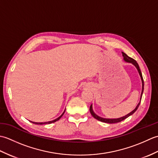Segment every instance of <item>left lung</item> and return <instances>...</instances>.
Segmentation results:
<instances>
[{"label":"left lung","instance_id":"1","mask_svg":"<svg viewBox=\"0 0 158 158\" xmlns=\"http://www.w3.org/2000/svg\"><path fill=\"white\" fill-rule=\"evenodd\" d=\"M122 56H123V57L124 61L126 62L132 63L133 65L135 66V67L137 69V70H138L139 73V75H140V78H141V81H142V92H141V95H140V102H139L138 105H137V106H136V108H135V109H134L132 112H130V113L127 114V115H125V116L122 117H119V118H117V119H106V118H102V117H100L98 116L94 112V110H93V109H92V105H91V106H90V107H89V111H90V113L92 114V115L94 117L95 119H98V121H100V122H105V123H118V122H122V121H123V120H124L125 119H126L127 117H128L129 116L132 115V114L136 111V110H137V109L139 108V105H140V101H141L142 95H143V90H144V81H143V76H142L141 71H140V68H139V66L138 63L136 62V61L135 60H134L133 58H130V57L127 56L125 53L122 52Z\"/></svg>","mask_w":158,"mask_h":158}]
</instances>
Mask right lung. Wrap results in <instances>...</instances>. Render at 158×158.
<instances>
[{
  "label": "right lung",
  "mask_w": 158,
  "mask_h": 158,
  "mask_svg": "<svg viewBox=\"0 0 158 158\" xmlns=\"http://www.w3.org/2000/svg\"><path fill=\"white\" fill-rule=\"evenodd\" d=\"M64 112H65V110H64V111L63 112V113L62 114V115H60L59 117H58V118L56 119H54V120L50 121V122H41V123H38V122H32V123H35V124H39V125H42V124H49V123H54V122H57V121H58V120H59L60 118H61V117H62V115H64Z\"/></svg>",
  "instance_id": "add662e5"
}]
</instances>
